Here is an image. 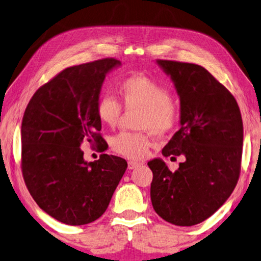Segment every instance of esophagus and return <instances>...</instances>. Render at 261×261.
Segmentation results:
<instances>
[{"instance_id": "obj_1", "label": "esophagus", "mask_w": 261, "mask_h": 261, "mask_svg": "<svg viewBox=\"0 0 261 261\" xmlns=\"http://www.w3.org/2000/svg\"><path fill=\"white\" fill-rule=\"evenodd\" d=\"M140 165H141L140 162H135V161L128 162V169H129V170H134L136 168H139Z\"/></svg>"}]
</instances>
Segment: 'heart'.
<instances>
[{"mask_svg":"<svg viewBox=\"0 0 261 261\" xmlns=\"http://www.w3.org/2000/svg\"><path fill=\"white\" fill-rule=\"evenodd\" d=\"M118 96L126 110L138 109V126L156 135L168 133L179 115L177 98L163 84L143 74H134L119 81ZM96 113L102 125L113 128L120 121L122 108L113 96L104 95L97 101ZM115 152L132 160L147 155L150 139L143 133L121 132L111 140Z\"/></svg>","mask_w":261,"mask_h":261,"instance_id":"1","label":"heart"}]
</instances>
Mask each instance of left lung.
<instances>
[{"label":"left lung","mask_w":261,"mask_h":261,"mask_svg":"<svg viewBox=\"0 0 261 261\" xmlns=\"http://www.w3.org/2000/svg\"><path fill=\"white\" fill-rule=\"evenodd\" d=\"M180 100V129L163 156L185 157L176 172L163 160L148 162L150 198L162 219L180 227L207 220L237 185L243 150V121L233 96L211 72L194 63L157 60ZM173 159V157H172Z\"/></svg>","instance_id":"obj_1"}]
</instances>
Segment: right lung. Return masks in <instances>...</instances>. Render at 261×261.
Here are the masks:
<instances>
[{"instance_id":"add662e5","label":"right lung","mask_w":261,"mask_h":261,"mask_svg":"<svg viewBox=\"0 0 261 261\" xmlns=\"http://www.w3.org/2000/svg\"><path fill=\"white\" fill-rule=\"evenodd\" d=\"M121 65L102 59L66 68L40 87L22 121V171L30 194L62 223L83 225L104 214L127 169L121 157L102 153L87 162L81 146L104 151L97 117L105 76Z\"/></svg>"}]
</instances>
